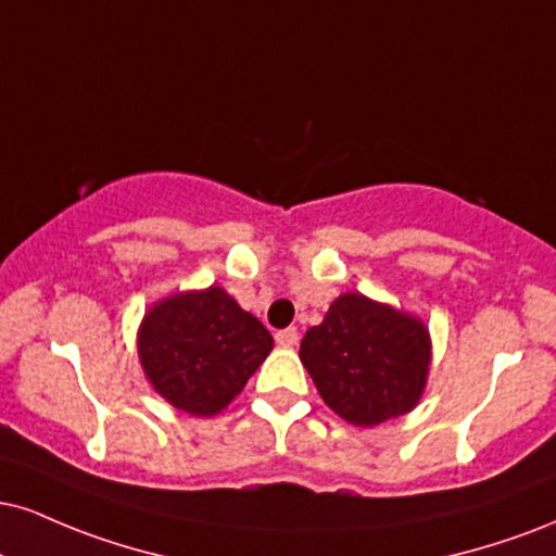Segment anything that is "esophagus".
<instances>
[{
  "mask_svg": "<svg viewBox=\"0 0 556 556\" xmlns=\"http://www.w3.org/2000/svg\"><path fill=\"white\" fill-rule=\"evenodd\" d=\"M274 339H277V344L282 346H295L298 344V329L295 326H290V329H282L274 333Z\"/></svg>",
  "mask_w": 556,
  "mask_h": 556,
  "instance_id": "esophagus-1",
  "label": "esophagus"
}]
</instances>
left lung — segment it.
Listing matches in <instances>:
<instances>
[{
	"label": "left lung",
	"instance_id": "obj_1",
	"mask_svg": "<svg viewBox=\"0 0 556 556\" xmlns=\"http://www.w3.org/2000/svg\"><path fill=\"white\" fill-rule=\"evenodd\" d=\"M300 359L339 417L372 427L406 414L422 396L430 337L422 320L346 292L324 324L305 331Z\"/></svg>",
	"mask_w": 556,
	"mask_h": 556
}]
</instances>
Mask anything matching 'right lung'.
<instances>
[{
	"label": "right lung",
	"mask_w": 556,
	"mask_h": 556,
	"mask_svg": "<svg viewBox=\"0 0 556 556\" xmlns=\"http://www.w3.org/2000/svg\"><path fill=\"white\" fill-rule=\"evenodd\" d=\"M274 339L219 287L157 303L139 329L144 376L193 417L223 412L271 352Z\"/></svg>",
	"instance_id": "obj_1"
}]
</instances>
